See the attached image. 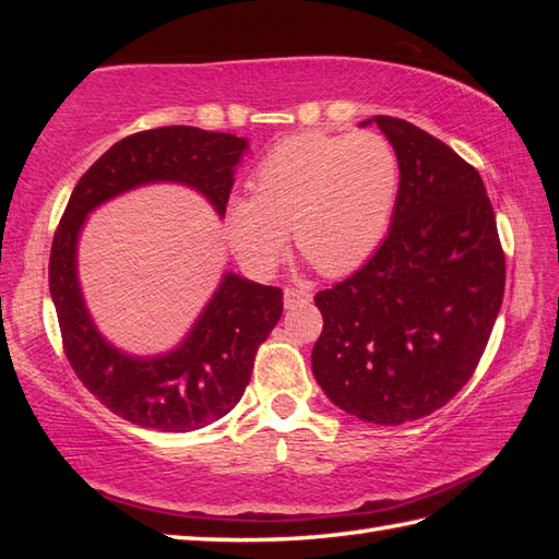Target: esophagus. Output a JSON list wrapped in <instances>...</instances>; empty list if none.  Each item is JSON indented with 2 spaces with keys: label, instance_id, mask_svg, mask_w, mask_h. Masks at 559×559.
<instances>
[{
  "label": "esophagus",
  "instance_id": "esophagus-1",
  "mask_svg": "<svg viewBox=\"0 0 559 559\" xmlns=\"http://www.w3.org/2000/svg\"><path fill=\"white\" fill-rule=\"evenodd\" d=\"M283 300H286V307L307 305L312 300V293L307 288H286V290H283Z\"/></svg>",
  "mask_w": 559,
  "mask_h": 559
}]
</instances>
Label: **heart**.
<instances>
[{
    "label": "heart",
    "instance_id": "1",
    "mask_svg": "<svg viewBox=\"0 0 559 559\" xmlns=\"http://www.w3.org/2000/svg\"><path fill=\"white\" fill-rule=\"evenodd\" d=\"M399 197V156L377 132H307L273 146L252 175V194L225 204V235L247 269H273L295 247L324 276L374 254Z\"/></svg>",
    "mask_w": 559,
    "mask_h": 559
}]
</instances>
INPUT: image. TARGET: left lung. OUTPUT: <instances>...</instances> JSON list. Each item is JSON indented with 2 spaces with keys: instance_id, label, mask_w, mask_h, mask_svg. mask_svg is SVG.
Instances as JSON below:
<instances>
[{
  "instance_id": "left-lung-1",
  "label": "left lung",
  "mask_w": 559,
  "mask_h": 559,
  "mask_svg": "<svg viewBox=\"0 0 559 559\" xmlns=\"http://www.w3.org/2000/svg\"><path fill=\"white\" fill-rule=\"evenodd\" d=\"M399 156V197L372 259L314 302L312 372L374 425L420 420L476 372L504 298V252L478 170L444 141L377 115Z\"/></svg>"
}]
</instances>
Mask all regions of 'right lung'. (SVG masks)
<instances>
[{
	"label": "right lung",
	"instance_id": "obj_1",
	"mask_svg": "<svg viewBox=\"0 0 559 559\" xmlns=\"http://www.w3.org/2000/svg\"><path fill=\"white\" fill-rule=\"evenodd\" d=\"M247 139L199 127H158L117 141L83 173L57 225L50 295L71 370L105 408L160 432H192L242 399L254 355L283 312V290L225 273L187 338L156 358H134L100 336L83 302L76 242L88 213L151 182H180L225 216Z\"/></svg>",
	"mask_w": 559,
	"mask_h": 559
}]
</instances>
